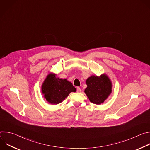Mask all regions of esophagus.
Returning <instances> with one entry per match:
<instances>
[{
	"label": "esophagus",
	"mask_w": 150,
	"mask_h": 150,
	"mask_svg": "<svg viewBox=\"0 0 150 150\" xmlns=\"http://www.w3.org/2000/svg\"><path fill=\"white\" fill-rule=\"evenodd\" d=\"M81 88L79 87H77V92L78 93H81Z\"/></svg>",
	"instance_id": "1"
}]
</instances>
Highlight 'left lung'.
<instances>
[{
	"label": "left lung",
	"instance_id": "1",
	"mask_svg": "<svg viewBox=\"0 0 150 150\" xmlns=\"http://www.w3.org/2000/svg\"><path fill=\"white\" fill-rule=\"evenodd\" d=\"M87 87L85 89L90 101L96 104H103L112 92V82L105 74L100 76L91 75L85 81Z\"/></svg>",
	"mask_w": 150,
	"mask_h": 150
}]
</instances>
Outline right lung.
<instances>
[{"instance_id": "obj_1", "label": "right lung", "mask_w": 150, "mask_h": 150, "mask_svg": "<svg viewBox=\"0 0 150 150\" xmlns=\"http://www.w3.org/2000/svg\"><path fill=\"white\" fill-rule=\"evenodd\" d=\"M76 89L67 79L56 77L54 73H49L41 85V93L49 104H58L65 100L71 92Z\"/></svg>"}]
</instances>
